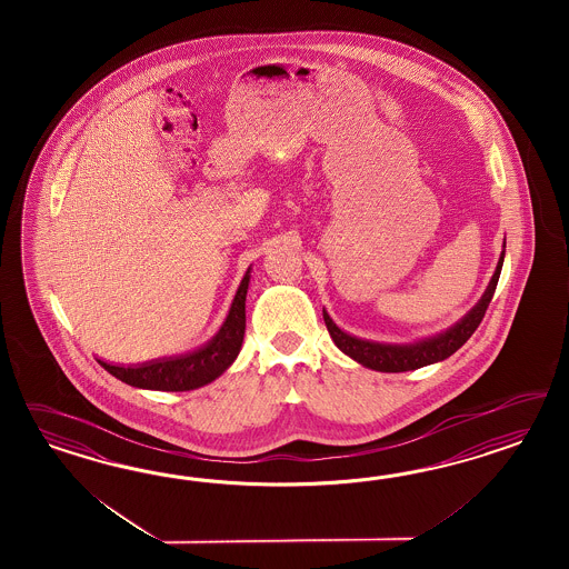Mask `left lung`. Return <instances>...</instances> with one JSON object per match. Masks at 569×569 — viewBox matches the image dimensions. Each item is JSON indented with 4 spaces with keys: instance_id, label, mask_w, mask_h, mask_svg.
<instances>
[{
    "instance_id": "left-lung-1",
    "label": "left lung",
    "mask_w": 569,
    "mask_h": 569,
    "mask_svg": "<svg viewBox=\"0 0 569 569\" xmlns=\"http://www.w3.org/2000/svg\"><path fill=\"white\" fill-rule=\"evenodd\" d=\"M502 260H505V250L500 254L497 271L490 279L486 292H483L482 300L467 312L466 317L447 329L445 333H438L428 340H421L417 345L397 346V345H378V342H369V340H361L355 336H348L346 331L338 328L328 312L323 310V319L328 326L329 336L336 342V346L348 355L350 359L361 362L369 369L376 371H383V373H400V371H413L419 367H426L431 362L445 361L450 355H455L461 346L466 345L467 340L471 338V333L478 329L482 323L486 309L495 296L497 283H499L500 269H502Z\"/></svg>"
}]
</instances>
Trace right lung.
<instances>
[{
  "instance_id": "obj_1",
  "label": "right lung",
  "mask_w": 569,
  "mask_h": 569,
  "mask_svg": "<svg viewBox=\"0 0 569 569\" xmlns=\"http://www.w3.org/2000/svg\"><path fill=\"white\" fill-rule=\"evenodd\" d=\"M250 271L241 279L238 293L233 298L231 310L224 319L223 328L204 348L174 359L143 362L136 367L110 365L98 359L103 369L129 386L143 390H162V392H186L196 390L219 378L224 369L236 361L243 342L246 331V292H248Z\"/></svg>"
}]
</instances>
